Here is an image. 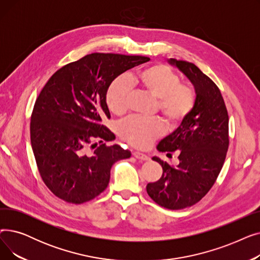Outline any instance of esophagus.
<instances>
[{
    "label": "esophagus",
    "mask_w": 260,
    "mask_h": 260,
    "mask_svg": "<svg viewBox=\"0 0 260 260\" xmlns=\"http://www.w3.org/2000/svg\"><path fill=\"white\" fill-rule=\"evenodd\" d=\"M133 156H134L135 158L139 159V160H144V161L149 159V157H148L147 155H145V154H143V153H140V152H134V153H133Z\"/></svg>",
    "instance_id": "obj_1"
}]
</instances>
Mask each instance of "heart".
<instances>
[{
  "instance_id": "1",
  "label": "heart",
  "mask_w": 260,
  "mask_h": 260,
  "mask_svg": "<svg viewBox=\"0 0 260 260\" xmlns=\"http://www.w3.org/2000/svg\"><path fill=\"white\" fill-rule=\"evenodd\" d=\"M128 83L139 91L156 99L157 112L168 126L178 127L193 112L196 104L194 88L180 82L179 76L166 64H154L139 68L127 77ZM129 87L121 78L108 85L105 93L107 108L121 117L127 112ZM165 132L159 119H131L119 126L120 138L137 148H146Z\"/></svg>"
}]
</instances>
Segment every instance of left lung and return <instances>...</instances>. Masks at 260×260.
Instances as JSON below:
<instances>
[{
	"label": "left lung",
	"instance_id": "left-lung-1",
	"mask_svg": "<svg viewBox=\"0 0 260 260\" xmlns=\"http://www.w3.org/2000/svg\"><path fill=\"white\" fill-rule=\"evenodd\" d=\"M195 87L196 104L187 119L162 139L157 149L178 151L176 168L158 157L162 176L146 185V192L160 207L182 210L208 194L219 175L229 147V115L218 86L199 68L182 60L171 59Z\"/></svg>",
	"mask_w": 260,
	"mask_h": 260
}]
</instances>
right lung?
<instances>
[{
	"label": "right lung",
	"instance_id": "obj_1",
	"mask_svg": "<svg viewBox=\"0 0 260 260\" xmlns=\"http://www.w3.org/2000/svg\"><path fill=\"white\" fill-rule=\"evenodd\" d=\"M147 61L94 52L49 78L32 109L30 141L41 178L54 196L74 204L95 198L107 187L114 163L131 157L129 151L105 143L115 139L102 123L111 118L105 93L119 75Z\"/></svg>",
	"mask_w": 260,
	"mask_h": 260
}]
</instances>
